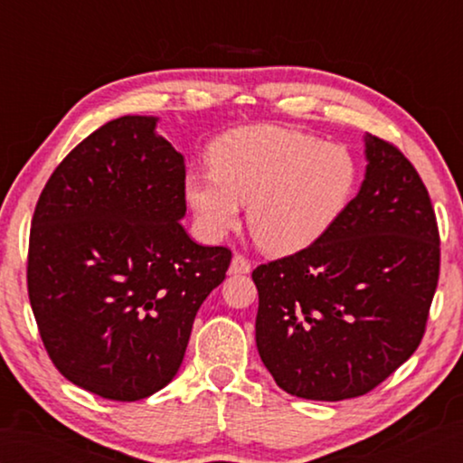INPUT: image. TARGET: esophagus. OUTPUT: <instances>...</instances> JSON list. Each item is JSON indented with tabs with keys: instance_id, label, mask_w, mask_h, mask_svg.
Wrapping results in <instances>:
<instances>
[{
	"instance_id": "34e87169",
	"label": "esophagus",
	"mask_w": 463,
	"mask_h": 463,
	"mask_svg": "<svg viewBox=\"0 0 463 463\" xmlns=\"http://www.w3.org/2000/svg\"><path fill=\"white\" fill-rule=\"evenodd\" d=\"M250 269H252L250 260L247 257H242V254H234L229 267V274H249Z\"/></svg>"
}]
</instances>
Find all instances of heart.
Wrapping results in <instances>:
<instances>
[{
    "mask_svg": "<svg viewBox=\"0 0 463 463\" xmlns=\"http://www.w3.org/2000/svg\"><path fill=\"white\" fill-rule=\"evenodd\" d=\"M211 169L184 176V199L196 229L222 239L249 204L254 241L272 254L318 242L346 213L358 186V161L344 145L277 125L222 135L211 146Z\"/></svg>",
    "mask_w": 463,
    "mask_h": 463,
    "instance_id": "obj_1",
    "label": "heart"
}]
</instances>
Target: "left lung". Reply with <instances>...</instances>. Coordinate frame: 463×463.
<instances>
[{
    "label": "left lung",
    "instance_id": "1",
    "mask_svg": "<svg viewBox=\"0 0 463 463\" xmlns=\"http://www.w3.org/2000/svg\"><path fill=\"white\" fill-rule=\"evenodd\" d=\"M366 175L340 221L310 244L252 270L257 348L292 396L368 394L420 346L439 277L430 194L394 145L364 137Z\"/></svg>",
    "mask_w": 463,
    "mask_h": 463
}]
</instances>
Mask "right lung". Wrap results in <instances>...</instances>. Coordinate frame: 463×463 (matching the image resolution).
Masks as SVG:
<instances>
[{"mask_svg":"<svg viewBox=\"0 0 463 463\" xmlns=\"http://www.w3.org/2000/svg\"><path fill=\"white\" fill-rule=\"evenodd\" d=\"M125 115L83 139L49 176L32 221L29 302L63 376L91 394L135 402L179 372L201 304L231 250L196 244L184 156Z\"/></svg>","mask_w":463,"mask_h":463,"instance_id":"add662e5","label":"right lung"}]
</instances>
